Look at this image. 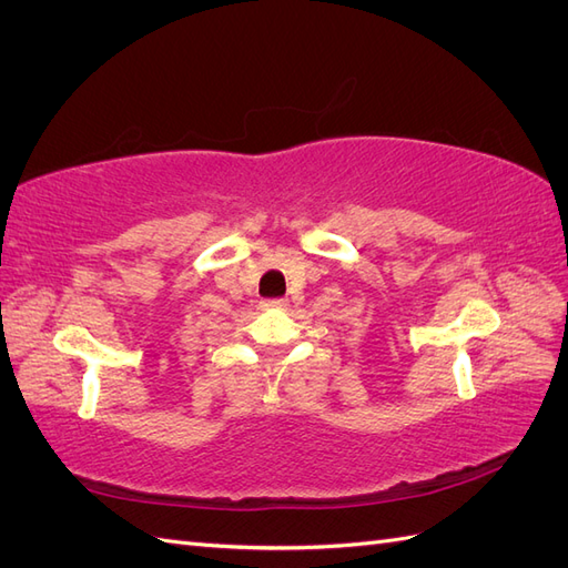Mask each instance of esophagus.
I'll return each mask as SVG.
<instances>
[{
	"label": "esophagus",
	"instance_id": "esophagus-1",
	"mask_svg": "<svg viewBox=\"0 0 568 568\" xmlns=\"http://www.w3.org/2000/svg\"><path fill=\"white\" fill-rule=\"evenodd\" d=\"M286 303L284 301H280V298H274V301H263V311H282Z\"/></svg>",
	"mask_w": 568,
	"mask_h": 568
}]
</instances>
